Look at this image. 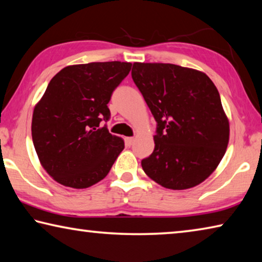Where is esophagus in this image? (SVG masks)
<instances>
[{"instance_id": "1", "label": "esophagus", "mask_w": 262, "mask_h": 262, "mask_svg": "<svg viewBox=\"0 0 262 262\" xmlns=\"http://www.w3.org/2000/svg\"><path fill=\"white\" fill-rule=\"evenodd\" d=\"M134 141H135L134 137H126V144L128 147H130V145L134 143Z\"/></svg>"}]
</instances>
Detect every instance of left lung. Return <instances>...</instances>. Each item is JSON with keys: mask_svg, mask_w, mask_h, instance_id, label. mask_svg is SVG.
<instances>
[{"mask_svg": "<svg viewBox=\"0 0 262 262\" xmlns=\"http://www.w3.org/2000/svg\"><path fill=\"white\" fill-rule=\"evenodd\" d=\"M132 77L157 122L154 151L141 162L145 174L170 189L201 184L229 143L215 84L205 73L171 63L135 62Z\"/></svg>", "mask_w": 262, "mask_h": 262, "instance_id": "obj_1", "label": "left lung"}]
</instances>
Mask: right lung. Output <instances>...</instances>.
I'll list each match as a JSON object with an SVG mask.
<instances>
[{"label": "right lung", "mask_w": 262, "mask_h": 262, "mask_svg": "<svg viewBox=\"0 0 262 262\" xmlns=\"http://www.w3.org/2000/svg\"><path fill=\"white\" fill-rule=\"evenodd\" d=\"M130 68L129 62H91L68 66L51 79L34 107L31 130L39 161L59 184H97L125 148L100 122L110 119L111 96Z\"/></svg>", "instance_id": "add662e5"}]
</instances>
